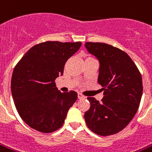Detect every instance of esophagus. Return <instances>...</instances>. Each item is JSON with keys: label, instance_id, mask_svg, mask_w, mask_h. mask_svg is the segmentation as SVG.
<instances>
[{"label": "esophagus", "instance_id": "34e87169", "mask_svg": "<svg viewBox=\"0 0 152 152\" xmlns=\"http://www.w3.org/2000/svg\"><path fill=\"white\" fill-rule=\"evenodd\" d=\"M85 96L83 95H81L80 93H78V99H85Z\"/></svg>", "mask_w": 152, "mask_h": 152}]
</instances>
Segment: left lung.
Returning <instances> with one entry per match:
<instances>
[{"mask_svg":"<svg viewBox=\"0 0 152 152\" xmlns=\"http://www.w3.org/2000/svg\"><path fill=\"white\" fill-rule=\"evenodd\" d=\"M85 47L100 63L98 83L104 91L102 102L87 97L90 109L85 121L99 136L119 132L136 115L142 96V79L137 66L123 50L100 42H86Z\"/></svg>","mask_w":152,"mask_h":152,"instance_id":"obj_1","label":"left lung"}]
</instances>
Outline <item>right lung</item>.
Instances as JSON below:
<instances>
[{
    "mask_svg": "<svg viewBox=\"0 0 152 152\" xmlns=\"http://www.w3.org/2000/svg\"><path fill=\"white\" fill-rule=\"evenodd\" d=\"M81 42L46 41L32 46L15 66L11 90L15 108L30 127L50 133L62 126L77 100L74 91L61 93L55 80Z\"/></svg>",
    "mask_w": 152,
    "mask_h": 152,
    "instance_id": "right-lung-1",
    "label": "right lung"
}]
</instances>
